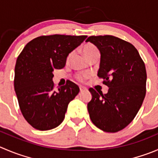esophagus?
Wrapping results in <instances>:
<instances>
[{"label":"esophagus","mask_w":158,"mask_h":158,"mask_svg":"<svg viewBox=\"0 0 158 158\" xmlns=\"http://www.w3.org/2000/svg\"><path fill=\"white\" fill-rule=\"evenodd\" d=\"M79 88H80V91H85V89H86V88H85V87H83V86H80Z\"/></svg>","instance_id":"34e87169"}]
</instances>
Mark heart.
<instances>
[{
  "label": "heart",
  "mask_w": 158,
  "mask_h": 158,
  "mask_svg": "<svg viewBox=\"0 0 158 158\" xmlns=\"http://www.w3.org/2000/svg\"><path fill=\"white\" fill-rule=\"evenodd\" d=\"M83 52L85 54V56L88 59L89 56H91L92 54L95 53V52H98V50L97 48L94 46L93 44H91V43H88V44L85 45L83 47ZM85 76V75H84ZM78 78L79 79H81L82 76L81 75H79L78 76Z\"/></svg>",
  "instance_id": "obj_1"
}]
</instances>
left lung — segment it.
Listing matches in <instances>:
<instances>
[{
  "instance_id": "left-lung-1",
  "label": "left lung",
  "mask_w": 158,
  "mask_h": 158,
  "mask_svg": "<svg viewBox=\"0 0 158 158\" xmlns=\"http://www.w3.org/2000/svg\"><path fill=\"white\" fill-rule=\"evenodd\" d=\"M100 51L98 76L109 87L106 94L89 88L92 98L88 103L90 118L94 125L108 133L122 130L133 121L146 94L147 72L137 49L112 35L90 36Z\"/></svg>"
}]
</instances>
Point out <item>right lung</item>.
<instances>
[{
    "label": "right lung",
    "mask_w": 158,
    "mask_h": 158,
    "mask_svg": "<svg viewBox=\"0 0 158 158\" xmlns=\"http://www.w3.org/2000/svg\"><path fill=\"white\" fill-rule=\"evenodd\" d=\"M87 35H52L27 43L15 68L14 86L24 118L33 128L49 130L64 121L67 106L80 88L70 81L54 88L53 70L65 67L67 56Z\"/></svg>",
    "instance_id": "right-lung-1"
}]
</instances>
